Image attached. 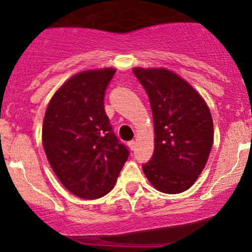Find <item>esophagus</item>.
Wrapping results in <instances>:
<instances>
[{
	"label": "esophagus",
	"instance_id": "esophagus-1",
	"mask_svg": "<svg viewBox=\"0 0 252 252\" xmlns=\"http://www.w3.org/2000/svg\"><path fill=\"white\" fill-rule=\"evenodd\" d=\"M128 146L130 147L131 150H134V149H135V146H136V141H134V140L129 141V142H128Z\"/></svg>",
	"mask_w": 252,
	"mask_h": 252
}]
</instances>
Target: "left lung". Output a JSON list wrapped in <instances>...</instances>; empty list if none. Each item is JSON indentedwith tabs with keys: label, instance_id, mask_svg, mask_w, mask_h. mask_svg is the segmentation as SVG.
Returning a JSON list of instances; mask_svg holds the SVG:
<instances>
[{
	"label": "left lung",
	"instance_id": "8db88e82",
	"mask_svg": "<svg viewBox=\"0 0 252 252\" xmlns=\"http://www.w3.org/2000/svg\"><path fill=\"white\" fill-rule=\"evenodd\" d=\"M154 116L155 150L142 171L157 190L179 194L189 189L207 162L213 122L204 98L191 85L163 68H134Z\"/></svg>",
	"mask_w": 252,
	"mask_h": 252
}]
</instances>
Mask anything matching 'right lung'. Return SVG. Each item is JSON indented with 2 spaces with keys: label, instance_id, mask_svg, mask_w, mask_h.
<instances>
[{
  "label": "right lung",
  "instance_id": "add662e5",
  "mask_svg": "<svg viewBox=\"0 0 252 252\" xmlns=\"http://www.w3.org/2000/svg\"><path fill=\"white\" fill-rule=\"evenodd\" d=\"M114 73L106 68L73 75L45 113L42 144L48 162L64 188L81 199L108 194L129 156L105 111V94Z\"/></svg>",
  "mask_w": 252,
  "mask_h": 252
}]
</instances>
